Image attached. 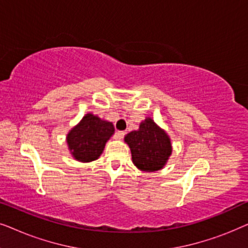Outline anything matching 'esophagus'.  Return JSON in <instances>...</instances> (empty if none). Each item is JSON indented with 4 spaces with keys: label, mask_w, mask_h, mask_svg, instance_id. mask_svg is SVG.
I'll return each mask as SVG.
<instances>
[{
    "label": "esophagus",
    "mask_w": 248,
    "mask_h": 248,
    "mask_svg": "<svg viewBox=\"0 0 248 248\" xmlns=\"http://www.w3.org/2000/svg\"><path fill=\"white\" fill-rule=\"evenodd\" d=\"M124 135H125L124 131H116L114 134V139H116V140H122V139L124 138Z\"/></svg>",
    "instance_id": "1"
}]
</instances>
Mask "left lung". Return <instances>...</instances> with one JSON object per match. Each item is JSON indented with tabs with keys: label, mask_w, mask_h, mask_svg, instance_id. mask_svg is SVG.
<instances>
[{
	"label": "left lung",
	"mask_w": 248,
	"mask_h": 248,
	"mask_svg": "<svg viewBox=\"0 0 248 248\" xmlns=\"http://www.w3.org/2000/svg\"><path fill=\"white\" fill-rule=\"evenodd\" d=\"M132 152V160L143 171H155L164 167L171 154L168 135L151 118L140 124L139 131H132L125 137Z\"/></svg>",
	"instance_id": "1"
}]
</instances>
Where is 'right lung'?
<instances>
[{
  "instance_id": "right-lung-1",
  "label": "right lung",
  "mask_w": 248,
  "mask_h": 248,
  "mask_svg": "<svg viewBox=\"0 0 248 248\" xmlns=\"http://www.w3.org/2000/svg\"><path fill=\"white\" fill-rule=\"evenodd\" d=\"M113 133L114 126L110 122L87 114L67 134V144L77 160L93 161L103 154L105 144Z\"/></svg>"
}]
</instances>
